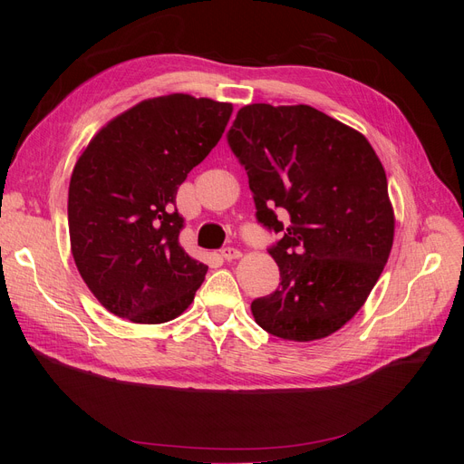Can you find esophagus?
<instances>
[{
    "mask_svg": "<svg viewBox=\"0 0 464 464\" xmlns=\"http://www.w3.org/2000/svg\"><path fill=\"white\" fill-rule=\"evenodd\" d=\"M220 256L227 259V261H232V259H237L242 256V251L237 249V247H232V246H227V247H222L220 249Z\"/></svg>",
    "mask_w": 464,
    "mask_h": 464,
    "instance_id": "esophagus-1",
    "label": "esophagus"
}]
</instances>
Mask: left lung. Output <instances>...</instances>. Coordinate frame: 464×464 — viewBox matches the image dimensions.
<instances>
[{
    "mask_svg": "<svg viewBox=\"0 0 464 464\" xmlns=\"http://www.w3.org/2000/svg\"><path fill=\"white\" fill-rule=\"evenodd\" d=\"M246 168L280 285L251 302L257 325L286 341L339 331L389 259L395 218L368 139L312 106H244L227 133Z\"/></svg>",
    "mask_w": 464,
    "mask_h": 464,
    "instance_id": "obj_1",
    "label": "left lung"
}]
</instances>
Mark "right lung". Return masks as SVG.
<instances>
[{
	"label": "right lung",
	"mask_w": 464,
	"mask_h": 464,
	"mask_svg": "<svg viewBox=\"0 0 464 464\" xmlns=\"http://www.w3.org/2000/svg\"><path fill=\"white\" fill-rule=\"evenodd\" d=\"M232 104L150 98L98 131L69 181L72 254L108 312L166 323L193 302L208 266L179 246L178 188L220 141Z\"/></svg>",
	"instance_id": "1"
}]
</instances>
